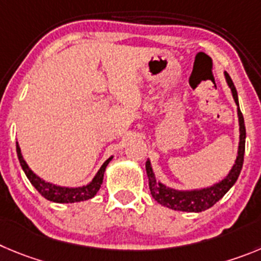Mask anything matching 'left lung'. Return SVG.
I'll list each match as a JSON object with an SVG mask.
<instances>
[{"mask_svg": "<svg viewBox=\"0 0 261 261\" xmlns=\"http://www.w3.org/2000/svg\"><path fill=\"white\" fill-rule=\"evenodd\" d=\"M225 79L230 90H232L233 99H234L236 104L238 106V119H240V145H238V155L234 166L232 167L228 176L224 177L220 182L210 187V188H204L201 189V191L180 192L166 188L164 184L157 182L152 167H150V162L147 161L145 170H147L148 179H149L150 193H152V197L158 203L164 204L166 207L177 211H188V213H201V211L207 210L211 206H214L219 199L223 198L224 194L234 186V182L237 181L238 176H240L243 165V157H245L246 127L242 112H241L240 104H238L237 90H236L234 84H233L232 79H230V75L228 73H225Z\"/></svg>", "mask_w": 261, "mask_h": 261, "instance_id": "1", "label": "left lung"}]
</instances>
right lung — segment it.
<instances>
[{"label":"right lung","instance_id":"1","mask_svg":"<svg viewBox=\"0 0 261 261\" xmlns=\"http://www.w3.org/2000/svg\"><path fill=\"white\" fill-rule=\"evenodd\" d=\"M16 153H18L19 162H20V166L23 169V171L25 172L27 177L31 181V184L40 192V194L42 197H45L46 199L53 202H58V203H73V202H80V201H86V199L92 198L95 194L97 193V191L100 189L101 182H103V176L104 171H106L107 165L109 164V161L112 160L108 158L103 164V166L100 167V170L97 171V174L95 175V177L92 179V181L87 186L81 187V188H63V187L54 186L50 182L43 181L41 177H38L35 172L32 171L28 167L25 161L23 160V155L20 153V148H19L18 143H16Z\"/></svg>","mask_w":261,"mask_h":261}]
</instances>
